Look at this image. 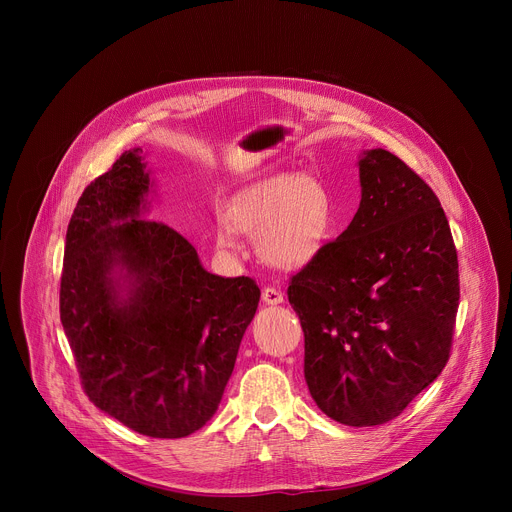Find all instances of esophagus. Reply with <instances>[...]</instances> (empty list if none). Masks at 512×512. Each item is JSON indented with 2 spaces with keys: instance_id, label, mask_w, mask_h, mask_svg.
Masks as SVG:
<instances>
[{
  "instance_id": "34e87169",
  "label": "esophagus",
  "mask_w": 512,
  "mask_h": 512,
  "mask_svg": "<svg viewBox=\"0 0 512 512\" xmlns=\"http://www.w3.org/2000/svg\"><path fill=\"white\" fill-rule=\"evenodd\" d=\"M261 298H263V302L269 304V306H277V304L283 302V294H281L279 289H275V287H265Z\"/></svg>"
}]
</instances>
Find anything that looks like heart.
Segmentation results:
<instances>
[{"instance_id":"1","label":"heart","mask_w":512,"mask_h":512,"mask_svg":"<svg viewBox=\"0 0 512 512\" xmlns=\"http://www.w3.org/2000/svg\"><path fill=\"white\" fill-rule=\"evenodd\" d=\"M216 243L237 249V231L257 237V253L279 269H298L320 251L332 223L326 186L310 176L279 174L249 184L233 196Z\"/></svg>"}]
</instances>
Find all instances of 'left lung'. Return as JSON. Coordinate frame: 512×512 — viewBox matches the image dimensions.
<instances>
[{
    "label": "left lung",
    "mask_w": 512,
    "mask_h": 512,
    "mask_svg": "<svg viewBox=\"0 0 512 512\" xmlns=\"http://www.w3.org/2000/svg\"><path fill=\"white\" fill-rule=\"evenodd\" d=\"M348 229L291 275L304 330V377L334 421L367 427L397 415L444 371L456 326L458 253L433 190L387 150L358 162Z\"/></svg>",
    "instance_id": "left-lung-1"
}]
</instances>
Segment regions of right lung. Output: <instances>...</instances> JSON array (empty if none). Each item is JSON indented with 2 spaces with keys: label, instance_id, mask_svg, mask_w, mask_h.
I'll list each match as a JSON object with an SVG mask.
<instances>
[{
  "label": "right lung",
  "instance_id": "right-lung-1",
  "mask_svg": "<svg viewBox=\"0 0 512 512\" xmlns=\"http://www.w3.org/2000/svg\"><path fill=\"white\" fill-rule=\"evenodd\" d=\"M135 148L91 182L68 223L60 322L87 397L129 429L176 440L218 409L261 291L208 273L148 210Z\"/></svg>",
  "mask_w": 512,
  "mask_h": 512
}]
</instances>
